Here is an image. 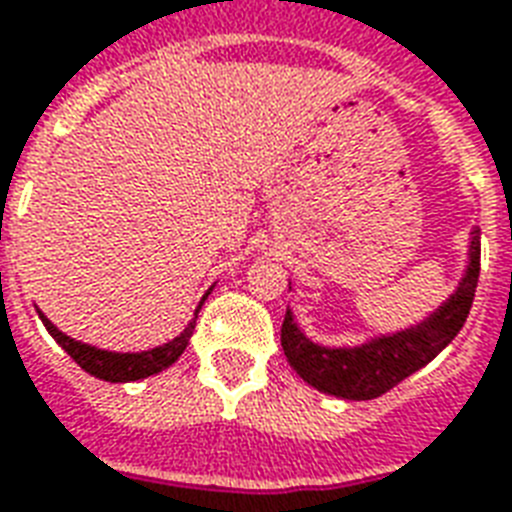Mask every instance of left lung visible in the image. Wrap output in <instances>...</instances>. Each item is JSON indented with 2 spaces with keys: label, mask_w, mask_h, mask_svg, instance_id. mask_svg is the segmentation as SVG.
I'll use <instances>...</instances> for the list:
<instances>
[{
  "label": "left lung",
  "mask_w": 512,
  "mask_h": 512,
  "mask_svg": "<svg viewBox=\"0 0 512 512\" xmlns=\"http://www.w3.org/2000/svg\"><path fill=\"white\" fill-rule=\"evenodd\" d=\"M481 273V230L470 236L467 268L459 287L419 325L378 335L360 346H319L300 330L287 308L282 325V349L287 362L306 384L341 400H373L403 378L438 357L467 322Z\"/></svg>",
  "instance_id": "8db88e82"
}]
</instances>
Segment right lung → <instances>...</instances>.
<instances>
[{
	"mask_svg": "<svg viewBox=\"0 0 512 512\" xmlns=\"http://www.w3.org/2000/svg\"><path fill=\"white\" fill-rule=\"evenodd\" d=\"M206 295H209V292H206ZM206 295L201 298L198 308H195L193 319L187 322L185 330H182L174 341L147 351H126V354H123V351L96 349L91 343L74 341V338H69L66 333H61L42 311H39V319H42V325L48 327V333L56 338L58 346H61L85 373H91V376L101 378V381H109V384H126V381H139V378L155 376V373H161V370H166L182 357V351L187 349V341H190V335H193L195 317H198V311L204 306Z\"/></svg>",
	"mask_w": 512,
	"mask_h": 512,
	"instance_id": "1",
	"label": "right lung"
}]
</instances>
